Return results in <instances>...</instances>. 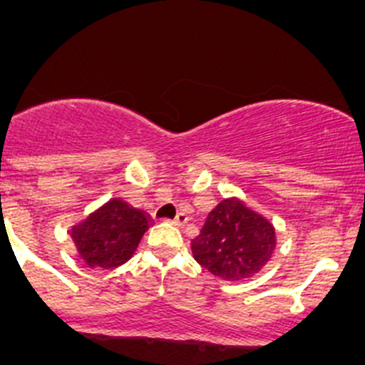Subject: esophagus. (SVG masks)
<instances>
[{
  "mask_svg": "<svg viewBox=\"0 0 365 365\" xmlns=\"http://www.w3.org/2000/svg\"><path fill=\"white\" fill-rule=\"evenodd\" d=\"M186 215H184V212H179V215L178 216H175V218L174 220H172V225H175V227H182L184 225V223H186Z\"/></svg>",
  "mask_w": 365,
  "mask_h": 365,
  "instance_id": "1",
  "label": "esophagus"
}]
</instances>
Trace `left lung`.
<instances>
[{
    "label": "left lung",
    "instance_id": "obj_1",
    "mask_svg": "<svg viewBox=\"0 0 365 365\" xmlns=\"http://www.w3.org/2000/svg\"><path fill=\"white\" fill-rule=\"evenodd\" d=\"M275 248L273 223L240 197L220 200L191 240L195 261L230 282L252 279L268 264Z\"/></svg>",
    "mask_w": 365,
    "mask_h": 365
}]
</instances>
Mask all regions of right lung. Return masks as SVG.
<instances>
[{"label": "right lung", "instance_id": "right-lung-1", "mask_svg": "<svg viewBox=\"0 0 365 365\" xmlns=\"http://www.w3.org/2000/svg\"><path fill=\"white\" fill-rule=\"evenodd\" d=\"M153 225L149 212L124 198H111L72 225L71 237L88 268L113 269L135 255L143 234Z\"/></svg>", "mask_w": 365, "mask_h": 365}]
</instances>
